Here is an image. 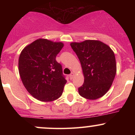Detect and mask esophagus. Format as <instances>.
<instances>
[{
	"label": "esophagus",
	"mask_w": 135,
	"mask_h": 135,
	"mask_svg": "<svg viewBox=\"0 0 135 135\" xmlns=\"http://www.w3.org/2000/svg\"><path fill=\"white\" fill-rule=\"evenodd\" d=\"M74 75H75V74H74V73H73V72L71 73V74H70V75H69L70 79H72L74 78Z\"/></svg>",
	"instance_id": "esophagus-1"
}]
</instances>
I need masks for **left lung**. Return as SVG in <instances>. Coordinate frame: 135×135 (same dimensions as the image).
<instances>
[{
	"label": "left lung",
	"mask_w": 135,
	"mask_h": 135,
	"mask_svg": "<svg viewBox=\"0 0 135 135\" xmlns=\"http://www.w3.org/2000/svg\"><path fill=\"white\" fill-rule=\"evenodd\" d=\"M70 46L81 64L84 82L79 93L88 100H97L109 90L115 78L117 66L114 52L97 40L71 42Z\"/></svg>",
	"instance_id": "left-lung-1"
}]
</instances>
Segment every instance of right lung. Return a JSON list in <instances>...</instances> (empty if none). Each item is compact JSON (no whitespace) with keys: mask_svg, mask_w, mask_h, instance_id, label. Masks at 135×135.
<instances>
[{"mask_svg":"<svg viewBox=\"0 0 135 135\" xmlns=\"http://www.w3.org/2000/svg\"><path fill=\"white\" fill-rule=\"evenodd\" d=\"M63 46L61 42L38 38L21 52L18 70L21 81L28 92L39 101H54L63 93L66 80L56 57Z\"/></svg>","mask_w":135,"mask_h":135,"instance_id":"add662e5","label":"right lung"}]
</instances>
